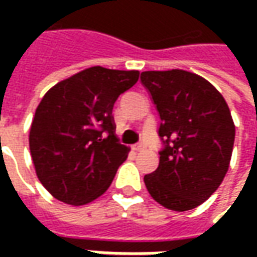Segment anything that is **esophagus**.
Instances as JSON below:
<instances>
[{
  "label": "esophagus",
  "instance_id": "34e87169",
  "mask_svg": "<svg viewBox=\"0 0 257 257\" xmlns=\"http://www.w3.org/2000/svg\"><path fill=\"white\" fill-rule=\"evenodd\" d=\"M133 150L134 152H137V153H139V152H143L144 146L143 144H136V146H133Z\"/></svg>",
  "mask_w": 257,
  "mask_h": 257
}]
</instances>
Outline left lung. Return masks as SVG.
<instances>
[{"label":"left lung","mask_w":257,"mask_h":257,"mask_svg":"<svg viewBox=\"0 0 257 257\" xmlns=\"http://www.w3.org/2000/svg\"><path fill=\"white\" fill-rule=\"evenodd\" d=\"M160 114L164 139L159 167L144 176L150 196L169 210L186 212L222 184L232 159L234 123L213 84L184 70L140 75Z\"/></svg>","instance_id":"obj_1"}]
</instances>
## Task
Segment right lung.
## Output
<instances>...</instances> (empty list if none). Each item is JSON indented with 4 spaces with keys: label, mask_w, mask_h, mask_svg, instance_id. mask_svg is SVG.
Masks as SVG:
<instances>
[{
    "label": "right lung",
    "mask_w": 257,
    "mask_h": 257,
    "mask_svg": "<svg viewBox=\"0 0 257 257\" xmlns=\"http://www.w3.org/2000/svg\"><path fill=\"white\" fill-rule=\"evenodd\" d=\"M139 74L94 65L45 93L28 140L37 177L57 200L83 206L110 187L130 152L115 136L114 103Z\"/></svg>",
    "instance_id": "1"
}]
</instances>
